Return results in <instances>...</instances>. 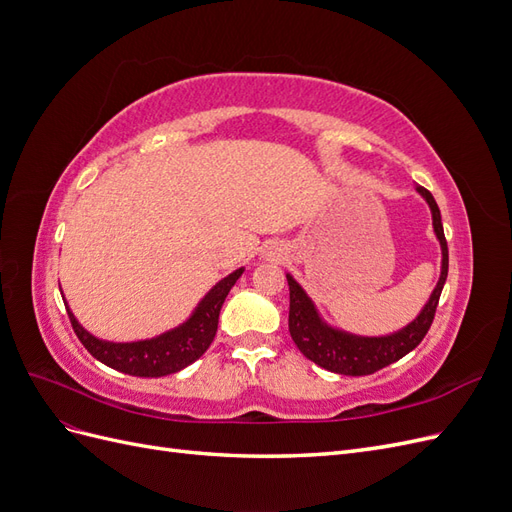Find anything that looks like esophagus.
<instances>
[{
    "label": "esophagus",
    "mask_w": 512,
    "mask_h": 512,
    "mask_svg": "<svg viewBox=\"0 0 512 512\" xmlns=\"http://www.w3.org/2000/svg\"><path fill=\"white\" fill-rule=\"evenodd\" d=\"M282 254H284V250H282L280 245H275V243L267 250V258H273V260H280Z\"/></svg>",
    "instance_id": "34e87169"
}]
</instances>
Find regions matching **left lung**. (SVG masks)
<instances>
[{
    "label": "left lung",
    "instance_id": "8db88e82",
    "mask_svg": "<svg viewBox=\"0 0 512 512\" xmlns=\"http://www.w3.org/2000/svg\"><path fill=\"white\" fill-rule=\"evenodd\" d=\"M416 192L421 194L431 209L433 218V232L440 241L442 247V271L440 280L433 288L429 301L421 309L410 324L404 329H399L391 335L382 337H363L352 335L346 331H339L329 327L327 322L320 318L316 312V305L307 297L305 290L297 284V280L288 273V288H290V314H288V329L292 342L307 356L309 361L316 365L333 371V374L344 376H369L374 371L399 361L401 356H406L410 350H414L423 342L427 335L433 316H436V307L440 301V294L448 275V247L444 239V228L436 198L431 196L429 190L418 185Z\"/></svg>",
    "mask_w": 512,
    "mask_h": 512
}]
</instances>
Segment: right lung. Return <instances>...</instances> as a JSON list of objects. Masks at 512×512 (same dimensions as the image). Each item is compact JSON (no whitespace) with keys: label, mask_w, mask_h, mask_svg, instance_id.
<instances>
[{"label":"right lung","mask_w":512,"mask_h":512,"mask_svg":"<svg viewBox=\"0 0 512 512\" xmlns=\"http://www.w3.org/2000/svg\"><path fill=\"white\" fill-rule=\"evenodd\" d=\"M241 273L243 267L232 271L222 282L215 284L205 294L203 301L198 303L194 314L183 324H179L177 329H170L158 337L143 339V342H104V339H98L85 331L70 312V307L66 309L76 337L81 339V344L94 359L117 371H123V374L138 378H160L181 371L207 352L215 337V331H218V318L226 301V294L235 286Z\"/></svg>","instance_id":"1"}]
</instances>
